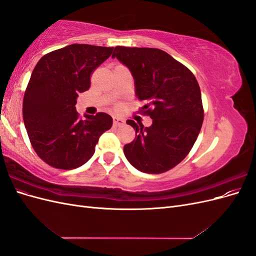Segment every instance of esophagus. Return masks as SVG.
Wrapping results in <instances>:
<instances>
[{
  "label": "esophagus",
  "mask_w": 256,
  "mask_h": 256,
  "mask_svg": "<svg viewBox=\"0 0 256 256\" xmlns=\"http://www.w3.org/2000/svg\"><path fill=\"white\" fill-rule=\"evenodd\" d=\"M124 125V120L122 118H113V126L118 127V126H122Z\"/></svg>",
  "instance_id": "obj_1"
}]
</instances>
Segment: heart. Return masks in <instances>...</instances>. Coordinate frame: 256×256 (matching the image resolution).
Returning <instances> with one entry per match:
<instances>
[{
	"label": "heart",
	"instance_id": "heart-1",
	"mask_svg": "<svg viewBox=\"0 0 256 256\" xmlns=\"http://www.w3.org/2000/svg\"><path fill=\"white\" fill-rule=\"evenodd\" d=\"M116 108H120V106H116Z\"/></svg>",
	"mask_w": 256,
	"mask_h": 256
}]
</instances>
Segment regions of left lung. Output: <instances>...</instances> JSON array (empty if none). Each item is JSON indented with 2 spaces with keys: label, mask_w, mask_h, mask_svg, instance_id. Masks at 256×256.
Returning <instances> with one entry per match:
<instances>
[{
  "label": "left lung",
  "mask_w": 256,
  "mask_h": 256,
  "mask_svg": "<svg viewBox=\"0 0 256 256\" xmlns=\"http://www.w3.org/2000/svg\"><path fill=\"white\" fill-rule=\"evenodd\" d=\"M134 78L136 94L150 116V127L129 120L134 140L124 146L127 160L143 173L160 174L189 154L202 128L204 109L200 85L189 68L156 48L118 46L112 54Z\"/></svg>",
  "instance_id": "1"
}]
</instances>
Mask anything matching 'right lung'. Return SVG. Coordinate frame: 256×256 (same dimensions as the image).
<instances>
[{
    "label": "right lung",
    "mask_w": 256,
    "mask_h": 256,
    "mask_svg": "<svg viewBox=\"0 0 256 256\" xmlns=\"http://www.w3.org/2000/svg\"><path fill=\"white\" fill-rule=\"evenodd\" d=\"M113 49L74 44L44 54L35 66L23 97V122L35 152L50 166H83L94 154L100 136L112 127L109 114L82 120L74 106Z\"/></svg>",
    "instance_id": "right-lung-1"
}]
</instances>
